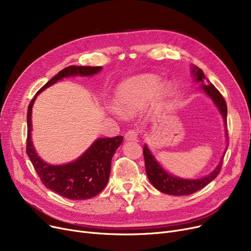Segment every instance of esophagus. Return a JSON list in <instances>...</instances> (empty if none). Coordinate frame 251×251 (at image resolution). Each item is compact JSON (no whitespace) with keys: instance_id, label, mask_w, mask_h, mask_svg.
Segmentation results:
<instances>
[{"instance_id":"obj_1","label":"esophagus","mask_w":251,"mask_h":251,"mask_svg":"<svg viewBox=\"0 0 251 251\" xmlns=\"http://www.w3.org/2000/svg\"><path fill=\"white\" fill-rule=\"evenodd\" d=\"M138 135H139V132L137 130L131 129L125 134V138L127 141H135V140H137Z\"/></svg>"}]
</instances>
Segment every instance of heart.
<instances>
[{"label":"heart","instance_id":"heart-1","mask_svg":"<svg viewBox=\"0 0 251 251\" xmlns=\"http://www.w3.org/2000/svg\"><path fill=\"white\" fill-rule=\"evenodd\" d=\"M159 83L160 79L154 75H144L130 79L119 87L117 91V107L125 114L142 108L151 99ZM170 92L171 86L165 84L157 91V98L165 99Z\"/></svg>","mask_w":251,"mask_h":251}]
</instances>
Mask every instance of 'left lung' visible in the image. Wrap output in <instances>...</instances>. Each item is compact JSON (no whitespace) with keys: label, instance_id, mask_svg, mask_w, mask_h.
<instances>
[{"label":"left lung","instance_id":"8db88e82","mask_svg":"<svg viewBox=\"0 0 251 251\" xmlns=\"http://www.w3.org/2000/svg\"><path fill=\"white\" fill-rule=\"evenodd\" d=\"M192 73L195 78V81L202 83L201 88L204 90L205 94L214 100L220 113L222 114L224 118V123H225L226 137L228 141L229 137H228V127H227V103L225 99L223 98L221 92L215 87L214 84L212 83L205 84L206 79L201 68L196 67V66H193ZM228 146L229 143L227 144V148ZM224 154H225V152H224ZM143 156H144V163H146L147 175L151 183L157 190H160L163 193L171 194V195H189L202 189L219 175V173L221 172L223 160H224V155H223L218 167L209 175L201 179L187 180V179L177 178L168 174L166 171L160 166V164L155 161L154 156L151 154V151L147 146L143 147Z\"/></svg>","mask_w":251,"mask_h":251}]
</instances>
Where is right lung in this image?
Masks as SVG:
<instances>
[{
    "label": "right lung",
    "mask_w": 251,
    "mask_h": 251,
    "mask_svg": "<svg viewBox=\"0 0 251 251\" xmlns=\"http://www.w3.org/2000/svg\"><path fill=\"white\" fill-rule=\"evenodd\" d=\"M101 67L68 66L39 89L28 105L26 152L44 185L65 199L73 201L88 200L102 191L109 181L112 157L122 143L123 136L96 140L81 156L70 164L61 166L49 165L39 159L31 141L32 105L39 92L56 83L60 79L75 75L90 76L99 73Z\"/></svg>",
    "instance_id": "1"
}]
</instances>
